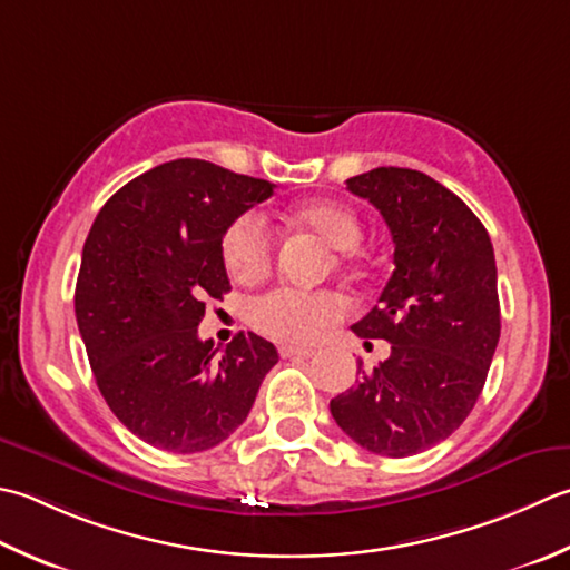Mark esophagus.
<instances>
[{"mask_svg":"<svg viewBox=\"0 0 570 570\" xmlns=\"http://www.w3.org/2000/svg\"><path fill=\"white\" fill-rule=\"evenodd\" d=\"M278 353H282V358H296V361H301V358H314V355H316V351H311V348H296V345H282V348H278Z\"/></svg>","mask_w":570,"mask_h":570,"instance_id":"obj_1","label":"esophagus"}]
</instances>
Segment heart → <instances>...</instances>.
Segmentation results:
<instances>
[{
  "mask_svg": "<svg viewBox=\"0 0 570 570\" xmlns=\"http://www.w3.org/2000/svg\"><path fill=\"white\" fill-rule=\"evenodd\" d=\"M288 219L314 229L333 249H353L363 239L355 212L338 203H308L296 207ZM222 262L234 282L254 284L269 274L276 237L262 215L244 212L222 234ZM345 314V298L336 292L278 286L249 304V321L264 336L284 343H316Z\"/></svg>",
  "mask_w": 570,
  "mask_h": 570,
  "instance_id": "obj_1",
  "label": "heart"
}]
</instances>
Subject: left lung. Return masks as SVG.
Wrapping results in <instances>:
<instances>
[{"label":"left lung","mask_w":570,"mask_h":570,"mask_svg":"<svg viewBox=\"0 0 570 570\" xmlns=\"http://www.w3.org/2000/svg\"><path fill=\"white\" fill-rule=\"evenodd\" d=\"M381 212L395 272L353 333L390 343V358L331 400L363 450L412 456L470 415L492 365L501 316L492 239L474 212L430 175L375 167L345 180ZM371 341H365V345Z\"/></svg>","instance_id":"left-lung-1"}]
</instances>
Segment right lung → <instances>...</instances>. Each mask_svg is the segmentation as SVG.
<instances>
[{
	"mask_svg": "<svg viewBox=\"0 0 570 570\" xmlns=\"http://www.w3.org/2000/svg\"><path fill=\"white\" fill-rule=\"evenodd\" d=\"M274 185L180 158L122 185L88 232L76 321L100 395L136 438L205 452L247 420L278 361L269 341H199L205 301L229 292L222 234Z\"/></svg>",
	"mask_w": 570,
	"mask_h": 570,
	"instance_id": "1",
	"label": "right lung"
}]
</instances>
